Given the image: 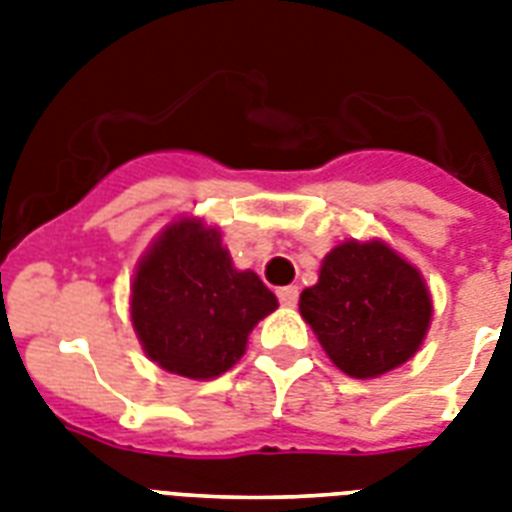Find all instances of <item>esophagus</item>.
<instances>
[{"mask_svg":"<svg viewBox=\"0 0 512 512\" xmlns=\"http://www.w3.org/2000/svg\"><path fill=\"white\" fill-rule=\"evenodd\" d=\"M276 295H279L281 305H295L297 297H300V289H297V287H281Z\"/></svg>","mask_w":512,"mask_h":512,"instance_id":"obj_1","label":"esophagus"}]
</instances>
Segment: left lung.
I'll use <instances>...</instances> for the list:
<instances>
[{
	"instance_id": "left-lung-1",
	"label": "left lung",
	"mask_w": 512,
	"mask_h": 512,
	"mask_svg": "<svg viewBox=\"0 0 512 512\" xmlns=\"http://www.w3.org/2000/svg\"><path fill=\"white\" fill-rule=\"evenodd\" d=\"M300 313L342 372L366 380L417 353L433 303L420 271L382 241H345L300 295Z\"/></svg>"
}]
</instances>
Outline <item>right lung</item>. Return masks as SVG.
I'll list each match as a JSON object with an SVG mask.
<instances>
[{
    "label": "right lung",
    "mask_w": 512,
    "mask_h": 512,
    "mask_svg": "<svg viewBox=\"0 0 512 512\" xmlns=\"http://www.w3.org/2000/svg\"><path fill=\"white\" fill-rule=\"evenodd\" d=\"M276 295L236 271L215 228L177 220L148 249L132 281V327L151 361L191 380L228 372Z\"/></svg>",
    "instance_id": "1"
}]
</instances>
